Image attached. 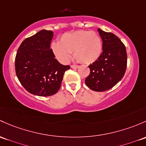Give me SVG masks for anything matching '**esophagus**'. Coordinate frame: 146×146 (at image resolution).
Masks as SVG:
<instances>
[{
  "instance_id": "esophagus-1",
  "label": "esophagus",
  "mask_w": 146,
  "mask_h": 146,
  "mask_svg": "<svg viewBox=\"0 0 146 146\" xmlns=\"http://www.w3.org/2000/svg\"><path fill=\"white\" fill-rule=\"evenodd\" d=\"M70 67H71L72 68L76 69V68H78L79 66H77V65H71V66H70Z\"/></svg>"
}]
</instances>
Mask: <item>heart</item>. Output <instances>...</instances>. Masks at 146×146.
Returning <instances> with one entry per match:
<instances>
[{
    "instance_id": "b5f03b06",
    "label": "heart",
    "mask_w": 146,
    "mask_h": 146,
    "mask_svg": "<svg viewBox=\"0 0 146 146\" xmlns=\"http://www.w3.org/2000/svg\"><path fill=\"white\" fill-rule=\"evenodd\" d=\"M52 50L56 59L66 64L73 52L75 58L85 64H92L102 52V40L97 33L77 31L62 35L59 42L52 44Z\"/></svg>"
}]
</instances>
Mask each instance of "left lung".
I'll use <instances>...</instances> for the list:
<instances>
[{
    "instance_id": "1",
    "label": "left lung",
    "mask_w": 146,
    "mask_h": 146,
    "mask_svg": "<svg viewBox=\"0 0 146 146\" xmlns=\"http://www.w3.org/2000/svg\"><path fill=\"white\" fill-rule=\"evenodd\" d=\"M103 42L99 59L89 66L90 73L85 83L95 92H104L114 87L125 75L127 64L126 47L117 36L98 29Z\"/></svg>"
}]
</instances>
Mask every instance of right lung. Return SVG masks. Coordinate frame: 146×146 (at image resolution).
I'll use <instances>...</instances> for the list:
<instances>
[{
	"instance_id": "add662e5",
	"label": "right lung",
	"mask_w": 146,
	"mask_h": 146,
	"mask_svg": "<svg viewBox=\"0 0 146 146\" xmlns=\"http://www.w3.org/2000/svg\"><path fill=\"white\" fill-rule=\"evenodd\" d=\"M52 31L41 30L26 38L18 48L15 71L21 85L32 94L49 96L59 91L69 66L61 64L50 48Z\"/></svg>"
}]
</instances>
